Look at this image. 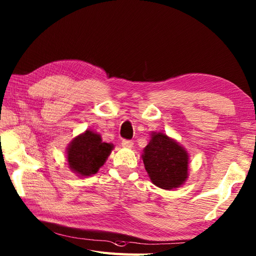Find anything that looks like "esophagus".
<instances>
[{
  "instance_id": "obj_1",
  "label": "esophagus",
  "mask_w": 256,
  "mask_h": 256,
  "mask_svg": "<svg viewBox=\"0 0 256 256\" xmlns=\"http://www.w3.org/2000/svg\"><path fill=\"white\" fill-rule=\"evenodd\" d=\"M122 146L124 148H132L134 146V142L130 141V140H122Z\"/></svg>"
}]
</instances>
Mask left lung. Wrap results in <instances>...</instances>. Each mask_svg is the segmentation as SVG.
<instances>
[{
	"mask_svg": "<svg viewBox=\"0 0 256 256\" xmlns=\"http://www.w3.org/2000/svg\"><path fill=\"white\" fill-rule=\"evenodd\" d=\"M141 158L152 184L160 189L179 188L189 177L188 151L164 132H151Z\"/></svg>",
	"mask_w": 256,
	"mask_h": 256,
	"instance_id": "8db88e82",
	"label": "left lung"
}]
</instances>
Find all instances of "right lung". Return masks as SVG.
<instances>
[{"label":"right lung","instance_id":"add662e5","mask_svg":"<svg viewBox=\"0 0 256 256\" xmlns=\"http://www.w3.org/2000/svg\"><path fill=\"white\" fill-rule=\"evenodd\" d=\"M114 148L112 143L103 142L100 134L86 129L74 136L66 148L68 168L80 178L94 175Z\"/></svg>","mask_w":256,"mask_h":256}]
</instances>
